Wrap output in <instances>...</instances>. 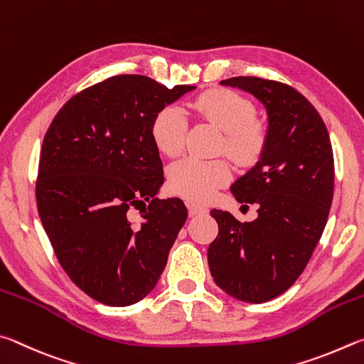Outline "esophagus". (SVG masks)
I'll use <instances>...</instances> for the list:
<instances>
[{"label":"esophagus","instance_id":"1","mask_svg":"<svg viewBox=\"0 0 364 364\" xmlns=\"http://www.w3.org/2000/svg\"><path fill=\"white\" fill-rule=\"evenodd\" d=\"M208 209L203 208V206H196V205H188V215L190 218H195V215H201V214H206Z\"/></svg>","mask_w":364,"mask_h":364}]
</instances>
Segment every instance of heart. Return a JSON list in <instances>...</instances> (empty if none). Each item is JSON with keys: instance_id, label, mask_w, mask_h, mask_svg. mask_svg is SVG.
Instances as JSON below:
<instances>
[{"instance_id": "obj_1", "label": "heart", "mask_w": 364, "mask_h": 364, "mask_svg": "<svg viewBox=\"0 0 364 364\" xmlns=\"http://www.w3.org/2000/svg\"><path fill=\"white\" fill-rule=\"evenodd\" d=\"M200 119L219 127V150L225 151L241 166L256 164L269 144V126L256 117L252 102L232 89L215 87L201 92L192 102ZM188 121L182 108L166 105L151 119L150 134L156 149L166 156H177L186 146ZM232 178V168L225 159L186 158L168 171L171 193L190 203H206Z\"/></svg>"}]
</instances>
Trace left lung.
Segmentation results:
<instances>
[{
	"label": "left lung",
	"mask_w": 364,
	"mask_h": 364,
	"mask_svg": "<svg viewBox=\"0 0 364 364\" xmlns=\"http://www.w3.org/2000/svg\"><path fill=\"white\" fill-rule=\"evenodd\" d=\"M269 113V144L260 161L232 186L240 203L257 205L245 222L211 211L219 233L208 250L215 284L243 302L262 304L302 275L328 222L334 193V156L320 113L294 87L259 76H233Z\"/></svg>",
	"instance_id": "1"
}]
</instances>
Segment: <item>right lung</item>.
<instances>
[{"label": "right lung", "instance_id": "obj_1", "mask_svg": "<svg viewBox=\"0 0 364 364\" xmlns=\"http://www.w3.org/2000/svg\"><path fill=\"white\" fill-rule=\"evenodd\" d=\"M195 86L110 76L63 105L43 140L36 206L55 257L89 297L132 305L155 288L187 220L182 200H158L163 163L151 119ZM143 222L134 225L132 209Z\"/></svg>", "mask_w": 364, "mask_h": 364}]
</instances>
